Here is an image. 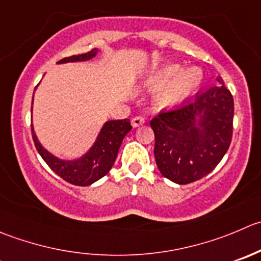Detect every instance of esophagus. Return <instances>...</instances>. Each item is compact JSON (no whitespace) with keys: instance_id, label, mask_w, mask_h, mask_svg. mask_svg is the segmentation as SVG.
Wrapping results in <instances>:
<instances>
[{"instance_id":"34e87169","label":"esophagus","mask_w":261,"mask_h":261,"mask_svg":"<svg viewBox=\"0 0 261 261\" xmlns=\"http://www.w3.org/2000/svg\"><path fill=\"white\" fill-rule=\"evenodd\" d=\"M144 123H145V118L140 117V116L134 117L133 120H131V125H133V127H139V126L144 125Z\"/></svg>"}]
</instances>
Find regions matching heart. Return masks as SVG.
Returning <instances> with one entry per match:
<instances>
[{"instance_id": "obj_1", "label": "heart", "mask_w": 261, "mask_h": 261, "mask_svg": "<svg viewBox=\"0 0 261 261\" xmlns=\"http://www.w3.org/2000/svg\"><path fill=\"white\" fill-rule=\"evenodd\" d=\"M204 83L203 70L198 66L185 69L178 63H168L146 79L144 88L158 92L154 103L158 110L177 108L199 92Z\"/></svg>"}]
</instances>
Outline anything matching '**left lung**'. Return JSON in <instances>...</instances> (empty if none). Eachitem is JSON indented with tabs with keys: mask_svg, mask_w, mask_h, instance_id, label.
<instances>
[{
	"mask_svg": "<svg viewBox=\"0 0 261 261\" xmlns=\"http://www.w3.org/2000/svg\"><path fill=\"white\" fill-rule=\"evenodd\" d=\"M194 102L159 113L150 122L154 155L166 178L186 185L211 173L232 140L233 98L221 76Z\"/></svg>",
	"mask_w": 261,
	"mask_h": 261,
	"instance_id": "obj_1",
	"label": "left lung"
}]
</instances>
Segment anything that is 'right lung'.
Masks as SVG:
<instances>
[{"mask_svg": "<svg viewBox=\"0 0 261 261\" xmlns=\"http://www.w3.org/2000/svg\"><path fill=\"white\" fill-rule=\"evenodd\" d=\"M98 52L99 49L94 48L88 53L62 58L57 63L61 65L67 62H84L94 58ZM131 128L133 127L128 118L106 121L93 145L82 156L75 159H63L48 151L38 140L33 125L32 134L38 153L55 173H57L65 181L76 186H89L110 172L117 158L121 143Z\"/></svg>", "mask_w": 261, "mask_h": 261, "instance_id": "right-lung-1", "label": "right lung"}]
</instances>
